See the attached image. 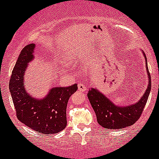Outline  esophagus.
I'll return each instance as SVG.
<instances>
[{
    "label": "esophagus",
    "mask_w": 159,
    "mask_h": 159,
    "mask_svg": "<svg viewBox=\"0 0 159 159\" xmlns=\"http://www.w3.org/2000/svg\"><path fill=\"white\" fill-rule=\"evenodd\" d=\"M78 90L80 91H86L87 88H86L85 84H78Z\"/></svg>",
    "instance_id": "obj_1"
}]
</instances>
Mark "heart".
Here are the masks:
<instances>
[{
	"label": "heart",
	"mask_w": 159,
	"mask_h": 159,
	"mask_svg": "<svg viewBox=\"0 0 159 159\" xmlns=\"http://www.w3.org/2000/svg\"><path fill=\"white\" fill-rule=\"evenodd\" d=\"M65 61H66V62H72V61H73V57H72V54L69 53L65 54Z\"/></svg>",
	"instance_id": "heart-1"
}]
</instances>
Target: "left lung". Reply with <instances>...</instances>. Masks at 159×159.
I'll return each mask as SVG.
<instances>
[{"mask_svg":"<svg viewBox=\"0 0 159 159\" xmlns=\"http://www.w3.org/2000/svg\"><path fill=\"white\" fill-rule=\"evenodd\" d=\"M143 53L146 61V69L149 80L146 91L137 102L125 106H117L95 87L90 88L88 91L87 97L95 112L98 123L106 129H120L130 126L134 125L142 114L151 88V75L148 71L146 55L143 52Z\"/></svg>","mask_w":159,"mask_h":159,"instance_id":"left-lung-1","label":"left lung"}]
</instances>
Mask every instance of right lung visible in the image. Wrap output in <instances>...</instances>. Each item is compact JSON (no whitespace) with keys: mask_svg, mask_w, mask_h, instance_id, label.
I'll return each mask as SVG.
<instances>
[{"mask_svg":"<svg viewBox=\"0 0 159 159\" xmlns=\"http://www.w3.org/2000/svg\"><path fill=\"white\" fill-rule=\"evenodd\" d=\"M35 44L22 49L11 75L9 90L19 120L32 130L49 136L63 130L67 125L66 108L70 96L77 91V84L68 87H53L43 98L29 94L24 76L29 64L34 60Z\"/></svg>","mask_w":159,"mask_h":159,"instance_id":"obj_1","label":"right lung"}]
</instances>
